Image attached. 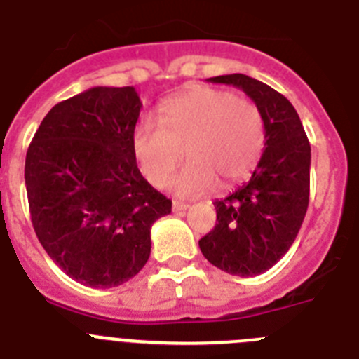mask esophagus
<instances>
[{"label":"esophagus","mask_w":359,"mask_h":359,"mask_svg":"<svg viewBox=\"0 0 359 359\" xmlns=\"http://www.w3.org/2000/svg\"><path fill=\"white\" fill-rule=\"evenodd\" d=\"M187 208H189V205H187V203H183V201H174L172 203V210L183 212V210H187Z\"/></svg>","instance_id":"34e87169"}]
</instances>
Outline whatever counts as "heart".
Listing matches in <instances>:
<instances>
[{
  "label": "heart",
  "instance_id": "obj_1",
  "mask_svg": "<svg viewBox=\"0 0 359 359\" xmlns=\"http://www.w3.org/2000/svg\"><path fill=\"white\" fill-rule=\"evenodd\" d=\"M264 120L246 98L217 88H192L169 100L160 123L142 120L133 136V152L142 174L165 187L183 151L190 158L174 182L182 196H199L239 182L255 167L264 149Z\"/></svg>",
  "mask_w": 359,
  "mask_h": 359
}]
</instances>
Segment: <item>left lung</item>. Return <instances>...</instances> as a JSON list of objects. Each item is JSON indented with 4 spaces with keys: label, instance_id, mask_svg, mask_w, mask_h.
Listing matches in <instances>:
<instances>
[{
    "label": "left lung",
    "instance_id": "8db88e82",
    "mask_svg": "<svg viewBox=\"0 0 359 359\" xmlns=\"http://www.w3.org/2000/svg\"><path fill=\"white\" fill-rule=\"evenodd\" d=\"M236 86L264 120V152L248 183L214 203L217 223L199 239L210 264L237 277H255L286 255L309 205L311 145L298 113L284 95L243 75L208 79Z\"/></svg>",
    "mask_w": 359,
    "mask_h": 359
}]
</instances>
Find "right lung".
Here are the masks:
<instances>
[{
    "label": "right lung",
    "instance_id": "add662e5",
    "mask_svg": "<svg viewBox=\"0 0 359 359\" xmlns=\"http://www.w3.org/2000/svg\"><path fill=\"white\" fill-rule=\"evenodd\" d=\"M142 102L133 86H97L55 104L25 161L32 224L73 280L115 287L151 255V226L172 201L138 170L133 136Z\"/></svg>",
    "mask_w": 359,
    "mask_h": 359
}]
</instances>
